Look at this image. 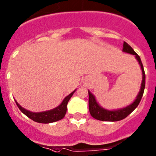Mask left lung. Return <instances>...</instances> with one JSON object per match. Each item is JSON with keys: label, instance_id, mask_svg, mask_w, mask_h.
Wrapping results in <instances>:
<instances>
[{"label": "left lung", "instance_id": "8db88e82", "mask_svg": "<svg viewBox=\"0 0 156 156\" xmlns=\"http://www.w3.org/2000/svg\"><path fill=\"white\" fill-rule=\"evenodd\" d=\"M123 52H128L132 55H134L136 59H137V61L139 62V64L140 65L142 70V74H143V79H142L141 83V88H140V91L136 97V99L135 101L132 104L129 105L128 107L120 110L117 111H108L104 108H101L97 102L96 101L94 96L89 91V112L92 117L94 119H97V120H101V121H105V122H116L120 121L122 119H124L126 118L127 116L134 111L135 108L138 106V104H140L141 98L143 97L144 91V88H145V73H144V70L143 64L140 60V56L134 52V50L133 49L129 44H127L126 41L123 43Z\"/></svg>", "mask_w": 156, "mask_h": 156}]
</instances>
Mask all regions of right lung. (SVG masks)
Listing matches in <instances>:
<instances>
[{"label": "right lung", "mask_w": 156, "mask_h": 156, "mask_svg": "<svg viewBox=\"0 0 156 156\" xmlns=\"http://www.w3.org/2000/svg\"><path fill=\"white\" fill-rule=\"evenodd\" d=\"M74 91L69 94L67 97L64 98L63 102L61 104L58 106L56 108H54L51 111H48V112H39V113H34V112H29V111L26 110L24 108H22L18 103L16 102V105L20 108V110L25 115L27 116L30 119H32L33 121L37 122L39 123H51L54 122L59 121L60 119H63L66 115L67 112V105L68 103L70 97H72V95L74 94Z\"/></svg>", "instance_id": "1"}]
</instances>
